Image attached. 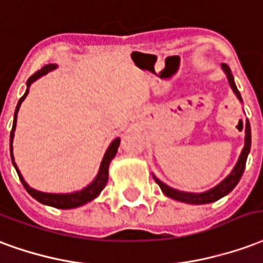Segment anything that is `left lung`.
I'll use <instances>...</instances> for the list:
<instances>
[{
    "label": "left lung",
    "instance_id": "1",
    "mask_svg": "<svg viewBox=\"0 0 263 263\" xmlns=\"http://www.w3.org/2000/svg\"><path fill=\"white\" fill-rule=\"evenodd\" d=\"M221 68L226 72V76H227V80L230 82V87L234 91V93L237 95L239 101L242 102V99H241V93L237 89V85H235V82H234V77L231 74V70H230V67L227 64H221ZM251 150V126L250 122L247 120V124H245V144L244 148L241 151V155H239L238 161H237V164L234 166V170L231 171L226 179L218 183L217 186L212 187V189H209L206 192L203 193H191V192H181V191H176V189H172L168 185H165L164 182H161L158 178H155V175H153V178L155 179V182L160 185L161 191L165 193V196L171 197L174 200H178V202H183V203H191V204H206V203H213L218 200V199H221L226 195H229L231 191H233L234 187L237 186V183L241 179V176L244 174L245 170V162H247V158H248V154H250Z\"/></svg>",
    "mask_w": 263,
    "mask_h": 263
}]
</instances>
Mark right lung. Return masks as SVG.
<instances>
[{
	"mask_svg": "<svg viewBox=\"0 0 263 263\" xmlns=\"http://www.w3.org/2000/svg\"><path fill=\"white\" fill-rule=\"evenodd\" d=\"M55 64H47L45 66L42 70L36 71L33 76L30 77L28 82H26V92L24 93V97L19 99L18 105H16V109H15V115H13V124H12V130H11V137H9V150H11V158H12V164L15 166V170L18 172V176L22 185L26 189V192L29 193L30 196L36 199L37 202L43 203V204H47V206H51V208H57V209H74L78 208V206H82L85 203L91 202L93 200L95 197L102 192V189L106 186V182H108V176H109V164L110 161L115 158V155L118 153V147L120 144V139H115L110 143V145L108 147V150L103 155V160L101 162V166H99V172H98L97 178L93 181L85 186L81 191L78 192H72V193H45V192H39L36 191L33 187H30L26 182H25L24 176L21 175L19 172L18 166L15 164L13 161V154H12V141H13V136H15V127H16V118H18V110L21 108V103L24 102V99L26 98V95L29 93V87L32 85V82H34L37 78L40 77L46 76L49 71H53L55 68Z\"/></svg>",
	"mask_w": 263,
	"mask_h": 263,
	"instance_id": "1",
	"label": "right lung"
}]
</instances>
